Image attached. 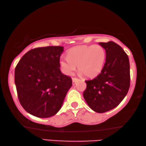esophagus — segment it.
Segmentation results:
<instances>
[{"instance_id":"esophagus-1","label":"esophagus","mask_w":146,"mask_h":146,"mask_svg":"<svg viewBox=\"0 0 146 146\" xmlns=\"http://www.w3.org/2000/svg\"><path fill=\"white\" fill-rule=\"evenodd\" d=\"M79 81V79L78 78H72V85H74L76 82Z\"/></svg>"}]
</instances>
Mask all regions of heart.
<instances>
[{
    "mask_svg": "<svg viewBox=\"0 0 146 146\" xmlns=\"http://www.w3.org/2000/svg\"><path fill=\"white\" fill-rule=\"evenodd\" d=\"M106 59V52L101 45L79 46L68 52L67 56H62L60 65L66 75H72L76 69L87 77H94L102 71Z\"/></svg>",
    "mask_w": 146,
    "mask_h": 146,
    "instance_id": "1",
    "label": "heart"
}]
</instances>
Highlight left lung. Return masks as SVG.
I'll use <instances>...</instances> for the list:
<instances>
[{
  "label": "left lung",
  "instance_id": "obj_1",
  "mask_svg": "<svg viewBox=\"0 0 146 146\" xmlns=\"http://www.w3.org/2000/svg\"><path fill=\"white\" fill-rule=\"evenodd\" d=\"M106 52V60L100 74L86 80L83 92L86 102L96 113H106L120 104L130 87L129 57L113 41L100 42Z\"/></svg>",
  "mask_w": 146,
  "mask_h": 146
}]
</instances>
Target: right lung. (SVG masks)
Masks as SVG:
<instances>
[{
    "label": "right lung",
    "mask_w": 146,
    "mask_h": 146,
    "mask_svg": "<svg viewBox=\"0 0 146 146\" xmlns=\"http://www.w3.org/2000/svg\"><path fill=\"white\" fill-rule=\"evenodd\" d=\"M63 46L30 50L15 69V83L20 104L26 111L39 118L56 114L72 85L70 77L60 70Z\"/></svg>",
    "instance_id": "add662e5"
}]
</instances>
